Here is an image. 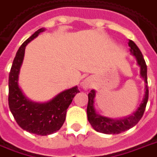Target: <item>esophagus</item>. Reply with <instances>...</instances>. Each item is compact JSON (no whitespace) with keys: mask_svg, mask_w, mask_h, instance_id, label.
I'll return each mask as SVG.
<instances>
[{"mask_svg":"<svg viewBox=\"0 0 157 157\" xmlns=\"http://www.w3.org/2000/svg\"><path fill=\"white\" fill-rule=\"evenodd\" d=\"M82 86L83 89H85V90H87V89H89V88L91 86V82H90V80L86 79V80H84V81L82 82Z\"/></svg>","mask_w":157,"mask_h":157,"instance_id":"1","label":"esophagus"}]
</instances>
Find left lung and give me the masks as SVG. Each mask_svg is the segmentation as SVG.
<instances>
[{
  "instance_id": "8db88e82",
  "label": "left lung",
  "mask_w": 157,
  "mask_h": 157,
  "mask_svg": "<svg viewBox=\"0 0 157 157\" xmlns=\"http://www.w3.org/2000/svg\"><path fill=\"white\" fill-rule=\"evenodd\" d=\"M128 45L131 48L130 52L136 57L137 64L140 68V76L144 79L145 83H146L143 101H141L137 110L131 116L121 118V119H111V118L102 117L96 113L95 107H94V98L96 96V91L91 90L90 93L88 94V105L86 112H87L89 122L96 132L105 133V134H119L136 126L144 114L147 101H148V95H149L148 86H147V64L144 60L142 53L140 52V49L135 44L134 41L129 40Z\"/></svg>"
}]
</instances>
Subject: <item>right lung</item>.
I'll use <instances>...</instances> for the list:
<instances>
[{
	"label": "right lung",
	"mask_w": 157,
	"mask_h": 157,
	"mask_svg": "<svg viewBox=\"0 0 157 157\" xmlns=\"http://www.w3.org/2000/svg\"><path fill=\"white\" fill-rule=\"evenodd\" d=\"M45 31L39 29L20 46L9 74V107L15 120L23 130L33 134L46 136L60 130L66 120L68 106L75 94L80 92L77 86L58 94L50 101L37 103L26 98L18 85L20 68L21 67L25 49L30 41Z\"/></svg>",
	"instance_id": "right-lung-1"
}]
</instances>
